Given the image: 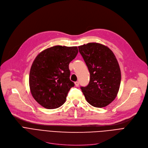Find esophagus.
Listing matches in <instances>:
<instances>
[{
	"label": "esophagus",
	"instance_id": "34e87169",
	"mask_svg": "<svg viewBox=\"0 0 148 148\" xmlns=\"http://www.w3.org/2000/svg\"><path fill=\"white\" fill-rule=\"evenodd\" d=\"M75 85L76 87H78L79 86V82H75Z\"/></svg>",
	"mask_w": 148,
	"mask_h": 148
}]
</instances>
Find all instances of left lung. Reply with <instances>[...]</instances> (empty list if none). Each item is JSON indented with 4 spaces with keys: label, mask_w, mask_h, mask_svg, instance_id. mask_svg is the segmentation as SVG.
Returning a JSON list of instances; mask_svg holds the SVG:
<instances>
[{
    "label": "left lung",
    "mask_w": 148,
    "mask_h": 148,
    "mask_svg": "<svg viewBox=\"0 0 148 148\" xmlns=\"http://www.w3.org/2000/svg\"><path fill=\"white\" fill-rule=\"evenodd\" d=\"M90 73V81L86 87H81L87 101L92 106L101 108L108 106L118 93L121 69L113 51L107 46L90 42L79 46Z\"/></svg>",
    "instance_id": "8db88e82"
}]
</instances>
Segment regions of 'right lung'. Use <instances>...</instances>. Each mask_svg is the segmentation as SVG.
<instances>
[{
  "label": "right lung",
  "mask_w": 148,
  "mask_h": 148,
  "mask_svg": "<svg viewBox=\"0 0 148 148\" xmlns=\"http://www.w3.org/2000/svg\"><path fill=\"white\" fill-rule=\"evenodd\" d=\"M77 47L56 45L41 51L29 73L30 92L36 101L48 109L60 107L74 83L70 80L69 64L78 53Z\"/></svg>",
  "instance_id": "add662e5"
}]
</instances>
